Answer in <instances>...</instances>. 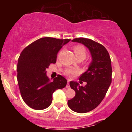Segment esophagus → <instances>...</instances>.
<instances>
[{"mask_svg":"<svg viewBox=\"0 0 132 132\" xmlns=\"http://www.w3.org/2000/svg\"><path fill=\"white\" fill-rule=\"evenodd\" d=\"M66 88H67V89H70V86H69V82H68L67 85H66Z\"/></svg>","mask_w":132,"mask_h":132,"instance_id":"esophagus-1","label":"esophagus"}]
</instances>
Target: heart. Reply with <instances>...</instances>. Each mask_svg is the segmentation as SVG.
<instances>
[{"label": "heart", "instance_id": "heart-1", "mask_svg": "<svg viewBox=\"0 0 132 132\" xmlns=\"http://www.w3.org/2000/svg\"><path fill=\"white\" fill-rule=\"evenodd\" d=\"M74 51L77 58H82L84 60L86 56V50L84 46L82 45H77L74 48ZM78 72V69L68 68L65 71L64 74L69 78H72Z\"/></svg>", "mask_w": 132, "mask_h": 132}]
</instances>
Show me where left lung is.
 Listing matches in <instances>:
<instances>
[{"label": "left lung", "instance_id": "8db88e82", "mask_svg": "<svg viewBox=\"0 0 132 132\" xmlns=\"http://www.w3.org/2000/svg\"><path fill=\"white\" fill-rule=\"evenodd\" d=\"M72 42L84 45L90 52L92 61L79 78L87 82L85 86H80L76 81L69 82L76 95L68 101V105L76 112L86 113L101 104L112 82L111 60L106 48L99 43L84 38H75Z\"/></svg>", "mask_w": 132, "mask_h": 132}]
</instances>
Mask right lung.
<instances>
[{
    "instance_id": "right-lung-1",
    "label": "right lung",
    "mask_w": 132,
    "mask_h": 132,
    "mask_svg": "<svg viewBox=\"0 0 132 132\" xmlns=\"http://www.w3.org/2000/svg\"><path fill=\"white\" fill-rule=\"evenodd\" d=\"M69 39L42 38L26 47L18 60L17 81L23 101L35 110H43L51 105L53 94L64 88L67 80L61 75L52 81L46 69L56 62L57 54Z\"/></svg>"
}]
</instances>
